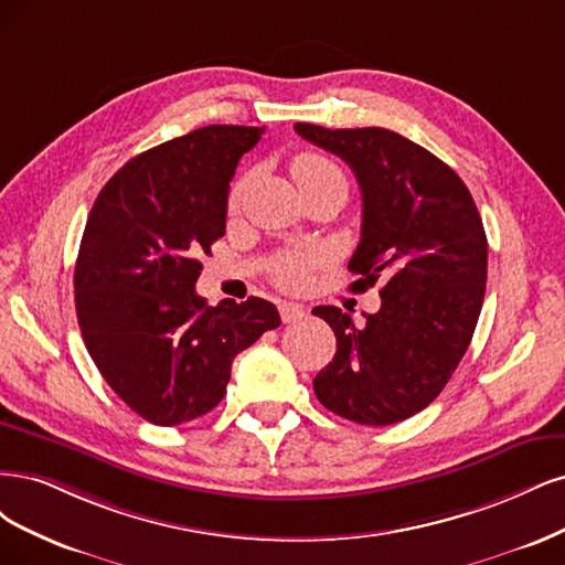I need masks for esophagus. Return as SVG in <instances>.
<instances>
[{
  "instance_id": "1",
  "label": "esophagus",
  "mask_w": 565,
  "mask_h": 565,
  "mask_svg": "<svg viewBox=\"0 0 565 565\" xmlns=\"http://www.w3.org/2000/svg\"><path fill=\"white\" fill-rule=\"evenodd\" d=\"M279 315H281V321L284 323H296L305 317V309L296 302H281L279 305Z\"/></svg>"
}]
</instances>
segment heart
<instances>
[{
	"label": "heart",
	"mask_w": 565,
	"mask_h": 565,
	"mask_svg": "<svg viewBox=\"0 0 565 565\" xmlns=\"http://www.w3.org/2000/svg\"><path fill=\"white\" fill-rule=\"evenodd\" d=\"M290 175H294L300 192L317 190V188H338L344 196V190H348V183H344V173L338 167V161L331 159L329 154H321V152H300L294 161H290ZM246 185H248V178L236 180V183L232 185L230 209L239 206L242 196L246 192ZM317 263H319V256L315 250L284 253L275 267L277 281L286 288H298L307 277V269Z\"/></svg>",
	"instance_id": "b5f03b06"
}]
</instances>
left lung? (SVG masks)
<instances>
[{"label":"left lung","instance_id":"left-lung-1","mask_svg":"<svg viewBox=\"0 0 565 565\" xmlns=\"http://www.w3.org/2000/svg\"><path fill=\"white\" fill-rule=\"evenodd\" d=\"M296 131L350 163L363 202L352 290L382 281L363 323L333 305L312 309L338 344L315 394L344 420L402 423L441 394L475 335L488 275L481 215L448 163L390 129L298 121Z\"/></svg>","mask_w":565,"mask_h":565}]
</instances>
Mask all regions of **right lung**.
Segmentation results:
<instances>
[{"label":"right lung","mask_w":565,"mask_h":565,"mask_svg":"<svg viewBox=\"0 0 565 565\" xmlns=\"http://www.w3.org/2000/svg\"><path fill=\"white\" fill-rule=\"evenodd\" d=\"M258 126L213 124L134 157L88 213L75 265L84 344L145 420L173 427L223 402L234 356L281 323L263 298L209 307L196 258L225 234L236 163Z\"/></svg>","instance_id":"obj_1"}]
</instances>
